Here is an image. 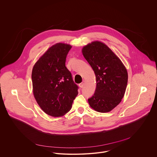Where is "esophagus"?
I'll use <instances>...</instances> for the list:
<instances>
[{"label":"esophagus","instance_id":"34e87169","mask_svg":"<svg viewBox=\"0 0 157 157\" xmlns=\"http://www.w3.org/2000/svg\"><path fill=\"white\" fill-rule=\"evenodd\" d=\"M84 85H85V83H83V82H82V83H80V84H79V85H78V86H80V88H83V86H84Z\"/></svg>","mask_w":157,"mask_h":157}]
</instances>
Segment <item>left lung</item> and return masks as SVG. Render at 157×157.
Wrapping results in <instances>:
<instances>
[{"label":"left lung","instance_id":"obj_1","mask_svg":"<svg viewBox=\"0 0 157 157\" xmlns=\"http://www.w3.org/2000/svg\"><path fill=\"white\" fill-rule=\"evenodd\" d=\"M82 52L96 78V89L88 99L89 105L97 112H110L124 95L128 80L127 69L119 57L100 41L83 46Z\"/></svg>","mask_w":157,"mask_h":157}]
</instances>
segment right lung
Listing matches in <instances>:
<instances>
[{
	"instance_id": "right-lung-1",
	"label": "right lung",
	"mask_w": 157,
	"mask_h": 157,
	"mask_svg": "<svg viewBox=\"0 0 157 157\" xmlns=\"http://www.w3.org/2000/svg\"><path fill=\"white\" fill-rule=\"evenodd\" d=\"M71 45L57 43L48 49L34 64L31 74L34 97L44 112L62 117L69 112L78 94L65 67L66 58Z\"/></svg>"
}]
</instances>
